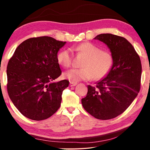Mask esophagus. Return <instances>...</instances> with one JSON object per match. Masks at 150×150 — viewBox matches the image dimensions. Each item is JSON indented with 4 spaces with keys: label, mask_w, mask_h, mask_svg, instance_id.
I'll return each instance as SVG.
<instances>
[{
    "label": "esophagus",
    "mask_w": 150,
    "mask_h": 150,
    "mask_svg": "<svg viewBox=\"0 0 150 150\" xmlns=\"http://www.w3.org/2000/svg\"><path fill=\"white\" fill-rule=\"evenodd\" d=\"M77 83H73V82H70V83H69V85H70V87H74V86H75V85H77Z\"/></svg>",
    "instance_id": "1"
}]
</instances>
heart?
I'll use <instances>...</instances> for the list:
<instances>
[{"label": "heart", "instance_id": "b5f03b06", "mask_svg": "<svg viewBox=\"0 0 150 150\" xmlns=\"http://www.w3.org/2000/svg\"><path fill=\"white\" fill-rule=\"evenodd\" d=\"M77 52L87 57L82 63L83 68L71 69L63 73V77L71 82L77 83L93 78L100 79L110 72L114 59L110 53L105 52L91 43L85 42L76 47ZM72 52L69 48L61 50L57 55L58 63L64 67H68L72 63Z\"/></svg>", "mask_w": 150, "mask_h": 150}]
</instances>
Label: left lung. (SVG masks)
I'll use <instances>...</instances> for the list:
<instances>
[{"label":"left lung","mask_w":150,"mask_h":150,"mask_svg":"<svg viewBox=\"0 0 150 150\" xmlns=\"http://www.w3.org/2000/svg\"><path fill=\"white\" fill-rule=\"evenodd\" d=\"M107 45L114 63L106 77L88 85L86 97L81 99L85 110L100 120H109L124 112L140 88L142 64L133 45L126 38L101 34L94 38Z\"/></svg>","instance_id":"obj_1"}]
</instances>
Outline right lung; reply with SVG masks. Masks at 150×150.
<instances>
[{"label":"right lung","mask_w":150,"mask_h":150,"mask_svg":"<svg viewBox=\"0 0 150 150\" xmlns=\"http://www.w3.org/2000/svg\"><path fill=\"white\" fill-rule=\"evenodd\" d=\"M66 42L32 38L21 43L7 65V91L22 115L33 120L52 116L60 107L69 81H55L62 74L57 59Z\"/></svg>","instance_id":"add662e5"}]
</instances>
